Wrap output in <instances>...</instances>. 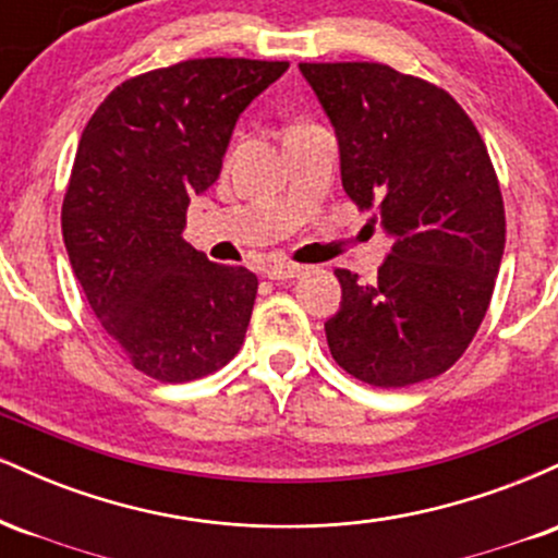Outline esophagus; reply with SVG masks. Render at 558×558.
<instances>
[{"instance_id": "1", "label": "esophagus", "mask_w": 558, "mask_h": 558, "mask_svg": "<svg viewBox=\"0 0 558 558\" xmlns=\"http://www.w3.org/2000/svg\"><path fill=\"white\" fill-rule=\"evenodd\" d=\"M299 275H304V267L293 265V262H270L265 267V278L270 280H291L299 278Z\"/></svg>"}]
</instances>
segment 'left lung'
I'll return each mask as SVG.
<instances>
[{
  "instance_id": "8db88e82",
  "label": "left lung",
  "mask_w": 558,
  "mask_h": 558,
  "mask_svg": "<svg viewBox=\"0 0 558 558\" xmlns=\"http://www.w3.org/2000/svg\"><path fill=\"white\" fill-rule=\"evenodd\" d=\"M336 128L343 191L393 239L375 283L336 270L330 354L377 388L446 373L488 312L504 198L475 123L451 94L380 62H301Z\"/></svg>"
}]
</instances>
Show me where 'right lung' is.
<instances>
[{"mask_svg":"<svg viewBox=\"0 0 558 558\" xmlns=\"http://www.w3.org/2000/svg\"><path fill=\"white\" fill-rule=\"evenodd\" d=\"M286 70L185 60L120 83L83 128L62 239L101 328L155 380H196L239 354L259 280L185 243V209L220 178L239 114Z\"/></svg>","mask_w":558,"mask_h":558,"instance_id":"1","label":"right lung"}]
</instances>
